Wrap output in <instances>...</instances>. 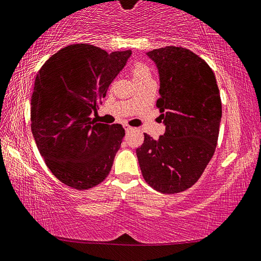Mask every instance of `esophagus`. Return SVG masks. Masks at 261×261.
<instances>
[{"instance_id": "1", "label": "esophagus", "mask_w": 261, "mask_h": 261, "mask_svg": "<svg viewBox=\"0 0 261 261\" xmlns=\"http://www.w3.org/2000/svg\"><path fill=\"white\" fill-rule=\"evenodd\" d=\"M123 128H125L126 132H129V130H133L134 129V127L127 125V123H126V125H123Z\"/></svg>"}]
</instances>
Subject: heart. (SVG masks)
Wrapping results in <instances>:
<instances>
[{
	"mask_svg": "<svg viewBox=\"0 0 261 261\" xmlns=\"http://www.w3.org/2000/svg\"><path fill=\"white\" fill-rule=\"evenodd\" d=\"M132 76H133V80L136 85L148 80H152L150 68L148 67V65H145L144 63L141 62L135 63L134 65L132 66Z\"/></svg>",
	"mask_w": 261,
	"mask_h": 261,
	"instance_id": "heart-1",
	"label": "heart"
}]
</instances>
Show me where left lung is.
<instances>
[{
  "mask_svg": "<svg viewBox=\"0 0 261 261\" xmlns=\"http://www.w3.org/2000/svg\"><path fill=\"white\" fill-rule=\"evenodd\" d=\"M159 73L157 108L165 133L144 134L136 149L147 184L163 194L185 191L198 181L216 151L221 121V98L212 68L182 47L147 53Z\"/></svg>",
  "mask_w": 261,
  "mask_h": 261,
  "instance_id": "8db88e82",
  "label": "left lung"
}]
</instances>
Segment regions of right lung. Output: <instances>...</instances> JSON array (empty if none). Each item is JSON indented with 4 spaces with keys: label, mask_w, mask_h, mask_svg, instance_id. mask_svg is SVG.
Here are the masks:
<instances>
[{
    "label": "right lung",
    "mask_w": 261,
    "mask_h": 261,
    "mask_svg": "<svg viewBox=\"0 0 261 261\" xmlns=\"http://www.w3.org/2000/svg\"><path fill=\"white\" fill-rule=\"evenodd\" d=\"M132 51L93 44H71L53 55L35 77L31 128L53 174L71 188L85 190L105 180L120 149L125 129L119 123L91 120L109 86Z\"/></svg>",
    "instance_id": "right-lung-1"
}]
</instances>
